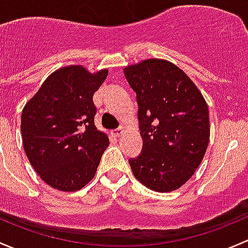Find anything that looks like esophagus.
Instances as JSON below:
<instances>
[{"mask_svg":"<svg viewBox=\"0 0 248 248\" xmlns=\"http://www.w3.org/2000/svg\"><path fill=\"white\" fill-rule=\"evenodd\" d=\"M124 131H125V127L124 126H119V127H117L116 130H113V134H114V136L119 137V136H122V135H123Z\"/></svg>","mask_w":248,"mask_h":248,"instance_id":"esophagus-1","label":"esophagus"}]
</instances>
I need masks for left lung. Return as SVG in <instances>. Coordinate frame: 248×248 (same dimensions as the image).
Wrapping results in <instances>:
<instances>
[{
    "mask_svg": "<svg viewBox=\"0 0 248 248\" xmlns=\"http://www.w3.org/2000/svg\"><path fill=\"white\" fill-rule=\"evenodd\" d=\"M136 93L143 147L129 163L136 179L156 192H170L196 172L210 137L209 109L191 78L165 60L124 69Z\"/></svg>",
    "mask_w": 248,
    "mask_h": 248,
    "instance_id": "8db88e82",
    "label": "left lung"
}]
</instances>
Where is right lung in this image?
Returning a JSON list of instances; mask_svg holds the SVG:
<instances>
[{
    "mask_svg": "<svg viewBox=\"0 0 248 248\" xmlns=\"http://www.w3.org/2000/svg\"><path fill=\"white\" fill-rule=\"evenodd\" d=\"M107 69L61 68L43 82L21 113V136L31 165L47 185L78 191L94 178L109 141L94 124L93 95Z\"/></svg>",
    "mask_w": 248,
    "mask_h": 248,
    "instance_id": "right-lung-1",
    "label": "right lung"
}]
</instances>
